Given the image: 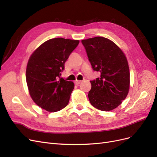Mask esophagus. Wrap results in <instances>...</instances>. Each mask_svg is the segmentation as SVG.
Listing matches in <instances>:
<instances>
[{
	"mask_svg": "<svg viewBox=\"0 0 157 157\" xmlns=\"http://www.w3.org/2000/svg\"><path fill=\"white\" fill-rule=\"evenodd\" d=\"M82 82V81L81 80H75V83L76 84V85H79L80 83Z\"/></svg>",
	"mask_w": 157,
	"mask_h": 157,
	"instance_id": "1",
	"label": "esophagus"
}]
</instances>
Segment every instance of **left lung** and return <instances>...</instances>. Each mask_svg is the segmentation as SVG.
Masks as SVG:
<instances>
[{
  "instance_id": "1",
  "label": "left lung",
  "mask_w": 157,
  "mask_h": 157,
  "mask_svg": "<svg viewBox=\"0 0 157 157\" xmlns=\"http://www.w3.org/2000/svg\"><path fill=\"white\" fill-rule=\"evenodd\" d=\"M94 71L101 76L91 81L88 97L92 106L102 111L116 109L127 97L129 70L124 53L110 39L95 37L82 40Z\"/></svg>"
}]
</instances>
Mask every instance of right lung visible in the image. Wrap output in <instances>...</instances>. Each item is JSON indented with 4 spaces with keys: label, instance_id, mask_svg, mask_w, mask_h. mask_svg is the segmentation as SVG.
Listing matches in <instances>:
<instances>
[{
    "label": "right lung",
    "instance_id": "add662e5",
    "mask_svg": "<svg viewBox=\"0 0 157 157\" xmlns=\"http://www.w3.org/2000/svg\"><path fill=\"white\" fill-rule=\"evenodd\" d=\"M79 43V40L59 37L49 39L29 58L26 68L29 95L35 104L47 111L55 113L68 104L74 83L60 75Z\"/></svg>",
    "mask_w": 157,
    "mask_h": 157
}]
</instances>
